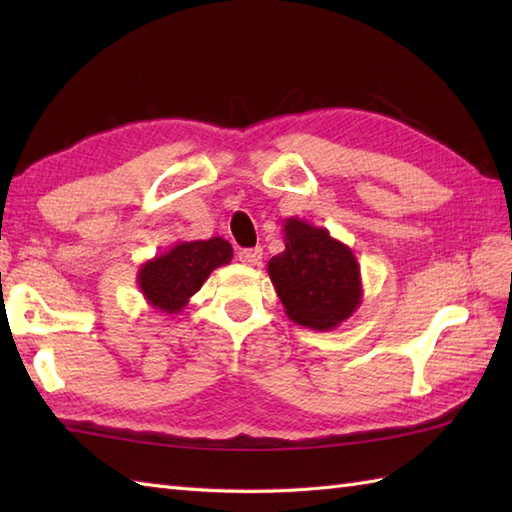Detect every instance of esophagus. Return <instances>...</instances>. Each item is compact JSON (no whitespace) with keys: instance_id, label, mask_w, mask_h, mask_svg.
I'll list each match as a JSON object with an SVG mask.
<instances>
[{"instance_id":"esophagus-1","label":"esophagus","mask_w":512,"mask_h":512,"mask_svg":"<svg viewBox=\"0 0 512 512\" xmlns=\"http://www.w3.org/2000/svg\"><path fill=\"white\" fill-rule=\"evenodd\" d=\"M262 248H244L239 250L237 253V259L246 266H259V262H262Z\"/></svg>"}]
</instances>
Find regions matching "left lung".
<instances>
[{
  "label": "left lung",
  "mask_w": 512,
  "mask_h": 512,
  "mask_svg": "<svg viewBox=\"0 0 512 512\" xmlns=\"http://www.w3.org/2000/svg\"><path fill=\"white\" fill-rule=\"evenodd\" d=\"M284 253L268 262V275L290 321L312 330H334L363 301L361 266L352 248L328 228L299 217L284 222Z\"/></svg>",
  "instance_id": "8db88e82"
}]
</instances>
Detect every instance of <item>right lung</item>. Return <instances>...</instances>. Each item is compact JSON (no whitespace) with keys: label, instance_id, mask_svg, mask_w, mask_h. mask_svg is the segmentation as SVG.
<instances>
[{"label":"right lung","instance_id":"right-lung-1","mask_svg":"<svg viewBox=\"0 0 512 512\" xmlns=\"http://www.w3.org/2000/svg\"><path fill=\"white\" fill-rule=\"evenodd\" d=\"M233 246L224 237L176 242L167 253L138 268V288L151 308L180 314L215 268L231 264Z\"/></svg>","mask_w":512,"mask_h":512}]
</instances>
